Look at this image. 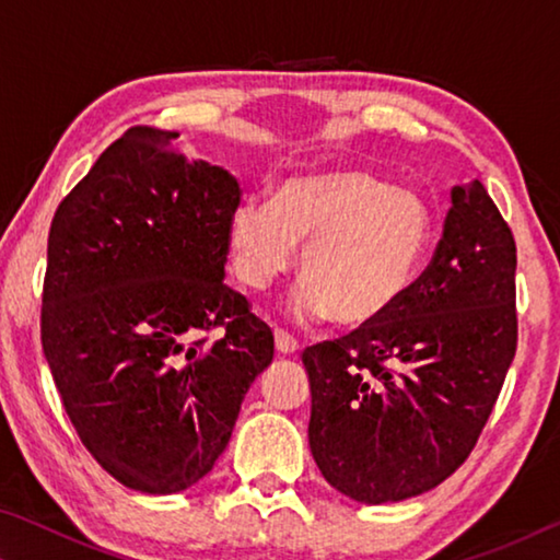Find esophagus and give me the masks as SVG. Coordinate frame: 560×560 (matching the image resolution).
<instances>
[{"label": "esophagus", "mask_w": 560, "mask_h": 560, "mask_svg": "<svg viewBox=\"0 0 560 560\" xmlns=\"http://www.w3.org/2000/svg\"><path fill=\"white\" fill-rule=\"evenodd\" d=\"M273 340H277V350L283 355H291V353H296V350H299V340L293 338L291 334H287V330H281V328L273 330Z\"/></svg>", "instance_id": "34e87169"}]
</instances>
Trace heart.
Segmentation results:
<instances>
[{
    "label": "heart",
    "instance_id": "1",
    "mask_svg": "<svg viewBox=\"0 0 560 560\" xmlns=\"http://www.w3.org/2000/svg\"><path fill=\"white\" fill-rule=\"evenodd\" d=\"M306 244L296 314L338 326H373L400 306L428 267L434 212L410 187L368 170H324L281 183L273 200L234 207L226 246L236 279L267 289Z\"/></svg>",
    "mask_w": 560,
    "mask_h": 560
}]
</instances>
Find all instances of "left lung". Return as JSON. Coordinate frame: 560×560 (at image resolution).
Returning a JSON list of instances; mask_svg holds the SVG:
<instances>
[{
	"mask_svg": "<svg viewBox=\"0 0 560 560\" xmlns=\"http://www.w3.org/2000/svg\"><path fill=\"white\" fill-rule=\"evenodd\" d=\"M516 242L479 179L452 187L430 267L390 316L303 350L308 444L363 504L442 485L477 444L516 353Z\"/></svg>",
	"mask_w": 560,
	"mask_h": 560,
	"instance_id": "1",
	"label": "left lung"
}]
</instances>
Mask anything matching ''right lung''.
<instances>
[{
    "label": "right lung",
    "instance_id": "obj_1",
    "mask_svg": "<svg viewBox=\"0 0 560 560\" xmlns=\"http://www.w3.org/2000/svg\"><path fill=\"white\" fill-rule=\"evenodd\" d=\"M177 138L138 126L103 150L54 214L42 296L66 415L93 459L145 494L212 471L273 358L271 328L224 283L240 183Z\"/></svg>",
    "mask_w": 560,
    "mask_h": 560
}]
</instances>
